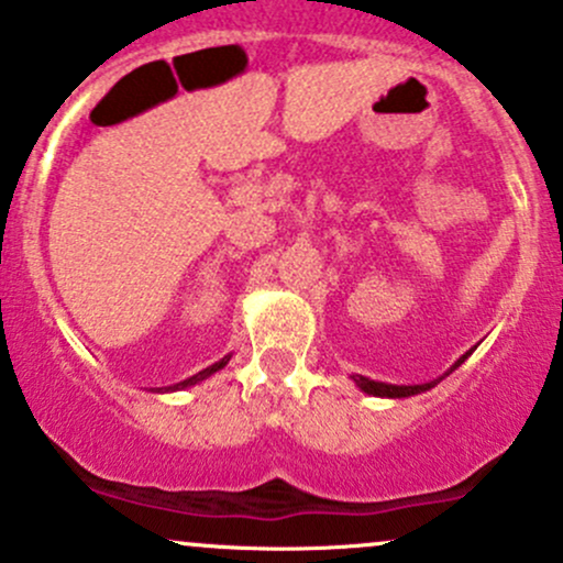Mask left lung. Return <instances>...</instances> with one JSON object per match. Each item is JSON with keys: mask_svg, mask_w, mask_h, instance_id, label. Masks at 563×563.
Listing matches in <instances>:
<instances>
[{"mask_svg": "<svg viewBox=\"0 0 563 563\" xmlns=\"http://www.w3.org/2000/svg\"><path fill=\"white\" fill-rule=\"evenodd\" d=\"M471 355H473V350H467L465 355H462L460 361H456L454 366L449 368V372L443 374V376H449V374L454 372V368H460L462 363H465ZM443 376H438V379H432V382H424V385H387V382H374V379H368V376L352 374V382H355V385L361 387L363 393H366V395H376V398H411V395H419V393L432 390V387H435L438 382L443 379Z\"/></svg>", "mask_w": 563, "mask_h": 563, "instance_id": "8db88e82", "label": "left lung"}]
</instances>
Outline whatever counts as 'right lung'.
I'll use <instances>...</instances> for the list:
<instances>
[{
  "mask_svg": "<svg viewBox=\"0 0 563 563\" xmlns=\"http://www.w3.org/2000/svg\"><path fill=\"white\" fill-rule=\"evenodd\" d=\"M230 357L232 355H224L221 357L219 363H213V366H208V368H202L200 374H195V376H189V379H184V382H178V385H173V387H157V393H173V390H187V387H195V385H200L202 379H208V376L211 374H216V372H221V368L227 366V363H230Z\"/></svg>",
  "mask_w": 563,
  "mask_h": 563,
  "instance_id": "obj_1",
  "label": "right lung"
}]
</instances>
